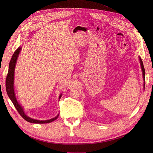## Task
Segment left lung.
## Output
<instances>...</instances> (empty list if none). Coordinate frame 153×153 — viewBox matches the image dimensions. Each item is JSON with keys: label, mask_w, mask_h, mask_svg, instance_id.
Masks as SVG:
<instances>
[{"label": "left lung", "mask_w": 153, "mask_h": 153, "mask_svg": "<svg viewBox=\"0 0 153 153\" xmlns=\"http://www.w3.org/2000/svg\"><path fill=\"white\" fill-rule=\"evenodd\" d=\"M138 58H139V61L140 62L141 69L142 71V76H143V88H145V75H146L145 69H144V67H143V62H142V61L140 57H139Z\"/></svg>", "instance_id": "1"}]
</instances>
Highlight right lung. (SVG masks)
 Listing matches in <instances>:
<instances>
[{
    "instance_id": "right-lung-1",
    "label": "right lung",
    "mask_w": 153,
    "mask_h": 153,
    "mask_svg": "<svg viewBox=\"0 0 153 153\" xmlns=\"http://www.w3.org/2000/svg\"><path fill=\"white\" fill-rule=\"evenodd\" d=\"M21 50H22V47H18L17 50H15V52H14L13 56L11 57L10 64H9V70H8L6 80V88L7 94L9 96V98H10V99L11 100L14 106H15V107L17 110L18 113H19L21 116L27 122L34 123V124H45V123H49L55 121V119H57L59 114L57 115V116H55L52 119H50L49 120H45V121H41V120L32 119L29 116H27L24 112V108H23L22 106L20 105V103L18 102L17 99L16 98V95H15V88H14V79H15V70L16 63ZM62 94H60L59 97V100L61 99Z\"/></svg>"
}]
</instances>
